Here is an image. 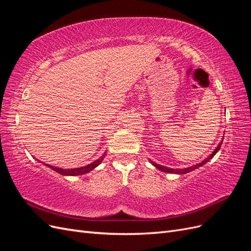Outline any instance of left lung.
I'll use <instances>...</instances> for the list:
<instances>
[{
    "instance_id": "obj_1",
    "label": "left lung",
    "mask_w": 251,
    "mask_h": 251,
    "mask_svg": "<svg viewBox=\"0 0 251 251\" xmlns=\"http://www.w3.org/2000/svg\"><path fill=\"white\" fill-rule=\"evenodd\" d=\"M222 141H223V140H221V142L219 143V146L216 148V150H215L214 151H212V153H211L207 158H205L202 162H200V163H197V164H195V165H193V166H189V168H186V169H179V170H176V169H169V168H165V166H163V165L157 164V163L153 162L151 160H150V162H151V164H153L156 169L160 170V171H162V172H164V173H170V174H179V175L186 174V173L192 172V171H194V170H196V169H199L200 166L204 165L205 163H207V162L210 160V159H212V157H214V156L218 153V151L220 150V148H221Z\"/></svg>"
}]
</instances>
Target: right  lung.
Listing matches in <instances>:
<instances>
[{"instance_id": "right-lung-1", "label": "right lung", "mask_w": 251, "mask_h": 251, "mask_svg": "<svg viewBox=\"0 0 251 251\" xmlns=\"http://www.w3.org/2000/svg\"><path fill=\"white\" fill-rule=\"evenodd\" d=\"M104 156H105V151H104V154H103L100 159H97V160H95L94 162L90 163V164H88V165H85V166H81V168L70 169V170L57 168V166H52V165H50V164L43 163V162H41V161H40V162L43 163V164H45L46 166H48V168H50L51 170L55 171L56 173H58V174H60V175H63V176H79V175L87 174V173L91 172L92 170H94V169L96 168V166H98V165H100V164L102 162Z\"/></svg>"}]
</instances>
